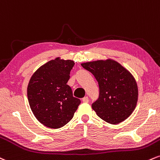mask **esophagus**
I'll list each match as a JSON object with an SVG mask.
<instances>
[{
	"mask_svg": "<svg viewBox=\"0 0 160 160\" xmlns=\"http://www.w3.org/2000/svg\"><path fill=\"white\" fill-rule=\"evenodd\" d=\"M82 102H89V99H88V97H84L83 99H82Z\"/></svg>",
	"mask_w": 160,
	"mask_h": 160,
	"instance_id": "esophagus-1",
	"label": "esophagus"
}]
</instances>
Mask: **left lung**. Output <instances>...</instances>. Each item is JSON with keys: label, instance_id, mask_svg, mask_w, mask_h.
I'll use <instances>...</instances> for the list:
<instances>
[{"label": "left lung", "instance_id": "left-lung-1", "mask_svg": "<svg viewBox=\"0 0 160 160\" xmlns=\"http://www.w3.org/2000/svg\"><path fill=\"white\" fill-rule=\"evenodd\" d=\"M98 82L99 99L92 108L101 119L118 124L128 118L138 102V86L129 70L112 59L81 63Z\"/></svg>", "mask_w": 160, "mask_h": 160}]
</instances>
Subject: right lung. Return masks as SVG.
Returning <instances> with one entry per match:
<instances>
[{
	"label": "right lung",
	"instance_id": "add662e5",
	"mask_svg": "<svg viewBox=\"0 0 160 160\" xmlns=\"http://www.w3.org/2000/svg\"><path fill=\"white\" fill-rule=\"evenodd\" d=\"M75 62L61 58L48 61L32 75L28 99L33 115L48 128L58 129L72 120L81 101L67 82Z\"/></svg>",
	"mask_w": 160,
	"mask_h": 160
}]
</instances>
